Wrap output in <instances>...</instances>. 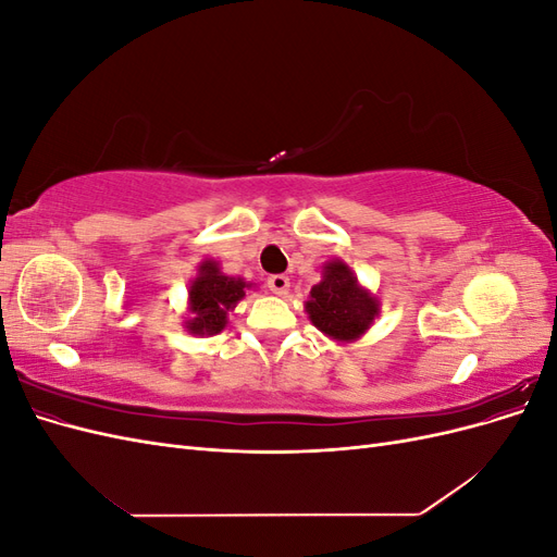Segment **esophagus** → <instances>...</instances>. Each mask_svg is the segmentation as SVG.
Here are the masks:
<instances>
[{"instance_id": "34e87169", "label": "esophagus", "mask_w": 557, "mask_h": 557, "mask_svg": "<svg viewBox=\"0 0 557 557\" xmlns=\"http://www.w3.org/2000/svg\"><path fill=\"white\" fill-rule=\"evenodd\" d=\"M267 288L272 290L274 295H288V290H290V278L283 276V274L269 276V278H267Z\"/></svg>"}]
</instances>
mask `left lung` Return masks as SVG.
Here are the masks:
<instances>
[{
	"mask_svg": "<svg viewBox=\"0 0 557 557\" xmlns=\"http://www.w3.org/2000/svg\"><path fill=\"white\" fill-rule=\"evenodd\" d=\"M311 323L334 342H356L379 315V299L358 283L352 269L342 260L323 267V281L311 288L305 305Z\"/></svg>",
	"mask_w": 557,
	"mask_h": 557,
	"instance_id": "8db88e82",
	"label": "left lung"
}]
</instances>
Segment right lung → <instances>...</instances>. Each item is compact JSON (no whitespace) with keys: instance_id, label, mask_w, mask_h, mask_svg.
Listing matches in <instances>:
<instances>
[{"instance_id":"obj_1","label":"right lung","mask_w":557,"mask_h":557,"mask_svg":"<svg viewBox=\"0 0 557 557\" xmlns=\"http://www.w3.org/2000/svg\"><path fill=\"white\" fill-rule=\"evenodd\" d=\"M246 288H250V283L225 276L218 262H201L188 288L190 318L185 320V330L197 336H213L223 332L227 325V311H232L246 297Z\"/></svg>"}]
</instances>
